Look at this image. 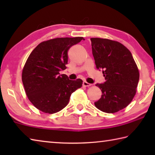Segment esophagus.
Listing matches in <instances>:
<instances>
[{
    "label": "esophagus",
    "mask_w": 155,
    "mask_h": 155,
    "mask_svg": "<svg viewBox=\"0 0 155 155\" xmlns=\"http://www.w3.org/2000/svg\"><path fill=\"white\" fill-rule=\"evenodd\" d=\"M83 85L85 86V87H90V86L91 85V84L89 83H87V82H86V81H83Z\"/></svg>",
    "instance_id": "34e87169"
}]
</instances>
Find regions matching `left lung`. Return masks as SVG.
<instances>
[{"instance_id": "obj_1", "label": "left lung", "mask_w": 155, "mask_h": 155, "mask_svg": "<svg viewBox=\"0 0 155 155\" xmlns=\"http://www.w3.org/2000/svg\"><path fill=\"white\" fill-rule=\"evenodd\" d=\"M96 68L103 70L105 82L96 84L102 96L94 104L101 111L114 114L129 104L137 92L138 68L127 47L109 39L91 38Z\"/></svg>"}]
</instances>
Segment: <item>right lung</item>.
Listing matches in <instances>:
<instances>
[{
	"mask_svg": "<svg viewBox=\"0 0 155 155\" xmlns=\"http://www.w3.org/2000/svg\"><path fill=\"white\" fill-rule=\"evenodd\" d=\"M84 40L82 37L58 38L38 44L24 65L22 81L28 100L46 114L59 112L67 106L71 94L82 87L83 81L68 79L59 71L66 68L68 52Z\"/></svg>",
	"mask_w": 155,
	"mask_h": 155,
	"instance_id": "add662e5",
	"label": "right lung"
}]
</instances>
